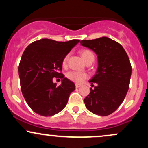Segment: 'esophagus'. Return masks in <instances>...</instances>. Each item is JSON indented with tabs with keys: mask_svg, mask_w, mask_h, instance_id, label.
I'll list each match as a JSON object with an SVG mask.
<instances>
[{
	"mask_svg": "<svg viewBox=\"0 0 148 148\" xmlns=\"http://www.w3.org/2000/svg\"><path fill=\"white\" fill-rule=\"evenodd\" d=\"M75 86H76V88H80L81 86V84H75Z\"/></svg>",
	"mask_w": 148,
	"mask_h": 148,
	"instance_id": "1",
	"label": "esophagus"
}]
</instances>
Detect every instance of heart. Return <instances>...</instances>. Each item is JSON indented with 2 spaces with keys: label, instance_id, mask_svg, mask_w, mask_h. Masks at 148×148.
Here are the masks:
<instances>
[{
  "label": "heart",
  "instance_id": "1",
  "mask_svg": "<svg viewBox=\"0 0 148 148\" xmlns=\"http://www.w3.org/2000/svg\"><path fill=\"white\" fill-rule=\"evenodd\" d=\"M81 55L82 56L83 59L85 60V62H86L88 59L90 58L91 57L94 56V54L93 53L90 51L89 50H83L81 51ZM69 55H67L64 58L63 61H62V64H66L67 62V59H68ZM67 79H69L71 81H74V82L77 83V84H79V83L83 82L85 79L88 78V74L86 72H79V71H74L72 70L69 71L67 73Z\"/></svg>",
  "mask_w": 148,
  "mask_h": 148
}]
</instances>
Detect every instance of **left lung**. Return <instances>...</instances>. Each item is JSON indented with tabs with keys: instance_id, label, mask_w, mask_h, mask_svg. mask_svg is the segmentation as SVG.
Segmentation results:
<instances>
[{
	"instance_id": "1",
	"label": "left lung",
	"mask_w": 148,
	"mask_h": 148,
	"mask_svg": "<svg viewBox=\"0 0 148 148\" xmlns=\"http://www.w3.org/2000/svg\"><path fill=\"white\" fill-rule=\"evenodd\" d=\"M81 45L97 56L98 68L89 82L97 84L84 99L88 110L106 116L123 103L130 87L132 66L123 46L106 37L81 40Z\"/></svg>"
}]
</instances>
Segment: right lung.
Here are the masks:
<instances>
[{"mask_svg": "<svg viewBox=\"0 0 148 148\" xmlns=\"http://www.w3.org/2000/svg\"><path fill=\"white\" fill-rule=\"evenodd\" d=\"M79 40L57 42L42 39L25 49L19 65L18 75L22 94L34 112L42 116H52L65 107L75 85L62 73V61ZM59 77V86L52 78Z\"/></svg>", "mask_w": 148, "mask_h": 148, "instance_id": "1", "label": "right lung"}]
</instances>
